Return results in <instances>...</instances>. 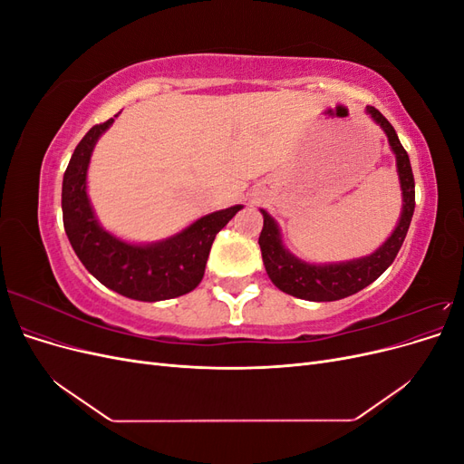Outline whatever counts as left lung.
I'll list each match as a JSON object with an SVG mask.
<instances>
[{
    "instance_id": "1",
    "label": "left lung",
    "mask_w": 464,
    "mask_h": 464,
    "mask_svg": "<svg viewBox=\"0 0 464 464\" xmlns=\"http://www.w3.org/2000/svg\"><path fill=\"white\" fill-rule=\"evenodd\" d=\"M370 116L382 125L387 133L389 145L392 152L397 154V170L401 178V189H402V215L397 224L395 232L391 234L389 240L379 247L375 254L346 261V263H334V265H310L294 257L285 249L280 242V234L276 222L263 213V230L259 236V247L263 254V263L273 285L283 292L296 296L302 300L312 302H333L341 300L353 294L360 292L362 288L370 286L375 278L385 273L387 266L395 261L399 249L404 242L406 232H409L411 220L414 215V176L411 159L406 154L404 147L401 145L397 131L382 111L373 106H368Z\"/></svg>"
}]
</instances>
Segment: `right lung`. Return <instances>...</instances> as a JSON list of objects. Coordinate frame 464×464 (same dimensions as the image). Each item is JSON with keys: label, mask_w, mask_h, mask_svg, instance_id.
I'll use <instances>...</instances> for the list:
<instances>
[{"label": "right lung", "mask_w": 464, "mask_h": 464, "mask_svg": "<svg viewBox=\"0 0 464 464\" xmlns=\"http://www.w3.org/2000/svg\"><path fill=\"white\" fill-rule=\"evenodd\" d=\"M114 118L91 128L67 164L62 186L65 234L87 271L110 290L141 302L181 296L201 283L215 236L242 205L217 210L152 246L125 244L102 230L87 198V168L98 137Z\"/></svg>", "instance_id": "add662e5"}]
</instances>
